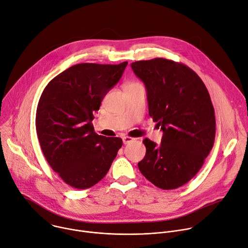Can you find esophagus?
Returning <instances> with one entry per match:
<instances>
[{"label":"esophagus","instance_id":"1","mask_svg":"<svg viewBox=\"0 0 248 248\" xmlns=\"http://www.w3.org/2000/svg\"><path fill=\"white\" fill-rule=\"evenodd\" d=\"M135 139L132 138V137H129V136H124L123 137V142L124 144H128L130 142H132V141H134Z\"/></svg>","mask_w":248,"mask_h":248}]
</instances>
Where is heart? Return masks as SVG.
I'll use <instances>...</instances> for the list:
<instances>
[{
    "label": "heart",
    "mask_w": 248,
    "mask_h": 248,
    "mask_svg": "<svg viewBox=\"0 0 248 248\" xmlns=\"http://www.w3.org/2000/svg\"><path fill=\"white\" fill-rule=\"evenodd\" d=\"M135 85H140V84H138V83H134V82H133V83H129L126 87H129V86H135Z\"/></svg>",
    "instance_id": "b5f03b06"
}]
</instances>
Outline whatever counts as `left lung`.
Instances as JSON below:
<instances>
[{"label":"left lung","instance_id":"1","mask_svg":"<svg viewBox=\"0 0 248 248\" xmlns=\"http://www.w3.org/2000/svg\"><path fill=\"white\" fill-rule=\"evenodd\" d=\"M147 90L149 116L163 130L158 145L145 138L139 170L154 186L174 189L199 171L213 148L216 121L209 92L187 65L164 58L131 63Z\"/></svg>","mask_w":248,"mask_h":248}]
</instances>
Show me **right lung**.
<instances>
[{
    "label": "right lung",
    "mask_w": 248,
    "mask_h": 248,
    "mask_svg": "<svg viewBox=\"0 0 248 248\" xmlns=\"http://www.w3.org/2000/svg\"><path fill=\"white\" fill-rule=\"evenodd\" d=\"M126 65L78 63L42 92L36 111L39 143L51 168L72 187L86 189L99 183L123 145L120 137L97 134L92 121Z\"/></svg>",
    "instance_id": "1"
}]
</instances>
